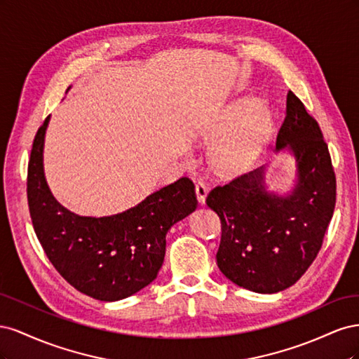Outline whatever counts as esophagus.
Wrapping results in <instances>:
<instances>
[{"instance_id": "obj_1", "label": "esophagus", "mask_w": 359, "mask_h": 359, "mask_svg": "<svg viewBox=\"0 0 359 359\" xmlns=\"http://www.w3.org/2000/svg\"><path fill=\"white\" fill-rule=\"evenodd\" d=\"M196 194H198V201L201 203H205L206 194H208V186H206L203 181H198V184H196Z\"/></svg>"}]
</instances>
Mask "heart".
Returning <instances> with one entry per match:
<instances>
[{
	"label": "heart",
	"instance_id": "1",
	"mask_svg": "<svg viewBox=\"0 0 359 359\" xmlns=\"http://www.w3.org/2000/svg\"><path fill=\"white\" fill-rule=\"evenodd\" d=\"M268 130V114L264 109H256L255 102H243L233 106L226 112L212 133L214 140L223 139L212 151L214 168L227 175L245 170L262 149ZM227 135L231 137L227 138Z\"/></svg>",
	"mask_w": 359,
	"mask_h": 359
}]
</instances>
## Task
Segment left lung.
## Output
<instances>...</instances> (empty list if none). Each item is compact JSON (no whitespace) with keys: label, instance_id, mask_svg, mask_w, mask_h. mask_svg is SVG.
<instances>
[{"label":"left lung","instance_id":"obj_1","mask_svg":"<svg viewBox=\"0 0 359 359\" xmlns=\"http://www.w3.org/2000/svg\"><path fill=\"white\" fill-rule=\"evenodd\" d=\"M286 147L298 166V184L287 196L265 190L264 168L217 186L206 196L222 222L217 265L235 285L257 293L297 283L316 259L335 208L328 145L292 91L277 133V151Z\"/></svg>","mask_w":359,"mask_h":359}]
</instances>
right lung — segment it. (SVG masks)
Masks as SVG:
<instances>
[{
  "instance_id": "obj_1",
  "label": "right lung",
  "mask_w": 359,
  "mask_h": 359,
  "mask_svg": "<svg viewBox=\"0 0 359 359\" xmlns=\"http://www.w3.org/2000/svg\"><path fill=\"white\" fill-rule=\"evenodd\" d=\"M49 116L37 130L28 161L27 196L34 232L48 259L74 289L118 301L153 281L163 265L170 226L196 210L194 184L182 177L124 212L78 215L55 201L43 173Z\"/></svg>"
}]
</instances>
